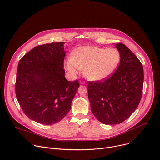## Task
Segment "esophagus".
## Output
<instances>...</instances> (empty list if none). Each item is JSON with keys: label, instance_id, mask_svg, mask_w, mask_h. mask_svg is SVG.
I'll return each mask as SVG.
<instances>
[{"label": "esophagus", "instance_id": "1", "mask_svg": "<svg viewBox=\"0 0 160 160\" xmlns=\"http://www.w3.org/2000/svg\"><path fill=\"white\" fill-rule=\"evenodd\" d=\"M80 83L82 85H85L86 83L84 81H80Z\"/></svg>", "mask_w": 160, "mask_h": 160}]
</instances>
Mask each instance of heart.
I'll return each mask as SVG.
<instances>
[{
    "label": "heart",
    "mask_w": 160,
    "mask_h": 160,
    "mask_svg": "<svg viewBox=\"0 0 160 160\" xmlns=\"http://www.w3.org/2000/svg\"><path fill=\"white\" fill-rule=\"evenodd\" d=\"M121 53L116 48L82 46L75 49L64 64L72 75L79 74L83 69L84 76L92 81H101L110 77L118 68Z\"/></svg>",
    "instance_id": "heart-1"
}]
</instances>
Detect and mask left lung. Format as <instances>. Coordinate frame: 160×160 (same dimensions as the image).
Listing matches in <instances>:
<instances>
[{
  "instance_id": "obj_1",
  "label": "left lung",
  "mask_w": 160,
  "mask_h": 160,
  "mask_svg": "<svg viewBox=\"0 0 160 160\" xmlns=\"http://www.w3.org/2000/svg\"><path fill=\"white\" fill-rule=\"evenodd\" d=\"M121 62L114 73L103 82H89L88 85L91 110L96 118L105 124H120L130 117L140 101L143 66L126 45L116 44Z\"/></svg>"
}]
</instances>
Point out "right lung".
<instances>
[{
  "instance_id": "1",
  "label": "right lung",
  "mask_w": 160,
  "mask_h": 160,
  "mask_svg": "<svg viewBox=\"0 0 160 160\" xmlns=\"http://www.w3.org/2000/svg\"><path fill=\"white\" fill-rule=\"evenodd\" d=\"M64 42L36 47L20 60L15 92L25 114L46 125L61 121L71 109L78 80L65 78Z\"/></svg>"
}]
</instances>
